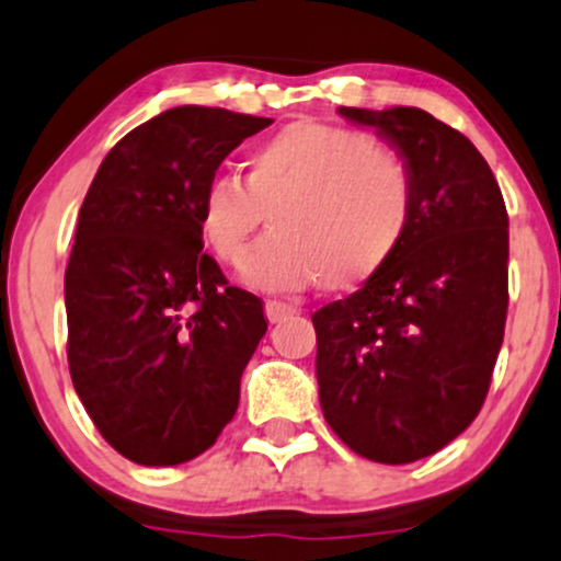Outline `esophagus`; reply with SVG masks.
<instances>
[{"label": "esophagus", "instance_id": "obj_1", "mask_svg": "<svg viewBox=\"0 0 561 561\" xmlns=\"http://www.w3.org/2000/svg\"><path fill=\"white\" fill-rule=\"evenodd\" d=\"M297 312H299L297 307L278 302V299H267V302H264V316H267L270 323H280V321H286V318L297 316Z\"/></svg>", "mask_w": 561, "mask_h": 561}]
</instances>
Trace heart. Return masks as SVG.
<instances>
[{
    "instance_id": "1",
    "label": "heart",
    "mask_w": 561,
    "mask_h": 561,
    "mask_svg": "<svg viewBox=\"0 0 561 561\" xmlns=\"http://www.w3.org/2000/svg\"><path fill=\"white\" fill-rule=\"evenodd\" d=\"M417 190L407 160L360 130L299 119L256 144L245 184L214 176L197 206V230L221 264H238L270 216L273 234L245 256L240 278L291 291L323 283L351 291L401 249Z\"/></svg>"
}]
</instances>
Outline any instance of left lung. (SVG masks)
<instances>
[{
    "instance_id": "obj_1",
    "label": "left lung",
    "mask_w": 561,
    "mask_h": 561,
    "mask_svg": "<svg viewBox=\"0 0 561 561\" xmlns=\"http://www.w3.org/2000/svg\"><path fill=\"white\" fill-rule=\"evenodd\" d=\"M407 160L414 221L396 256L312 316L331 431L366 460L401 466L460 436L490 390L508 310V214L460 130L417 106H340Z\"/></svg>"
}]
</instances>
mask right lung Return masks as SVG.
Returning a JSON list of instances; mask_svg holds the SVG:
<instances>
[{"label": "right lung", "mask_w": 561, "mask_h": 561, "mask_svg": "<svg viewBox=\"0 0 561 561\" xmlns=\"http://www.w3.org/2000/svg\"><path fill=\"white\" fill-rule=\"evenodd\" d=\"M273 123L176 106L110 149L66 267L69 371L101 436L138 466H179L234 417L267 331L262 299L203 254L197 206L243 138Z\"/></svg>", "instance_id": "obj_1"}]
</instances>
